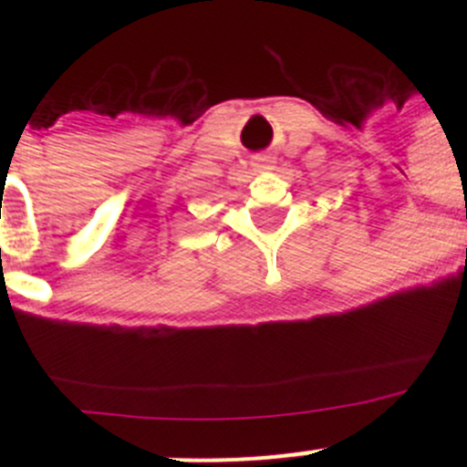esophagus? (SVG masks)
Here are the masks:
<instances>
[{
	"instance_id": "34e87169",
	"label": "esophagus",
	"mask_w": 467,
	"mask_h": 467,
	"mask_svg": "<svg viewBox=\"0 0 467 467\" xmlns=\"http://www.w3.org/2000/svg\"><path fill=\"white\" fill-rule=\"evenodd\" d=\"M273 164H275V158H271V155H257L253 167H255L257 171H268V169H273Z\"/></svg>"
}]
</instances>
